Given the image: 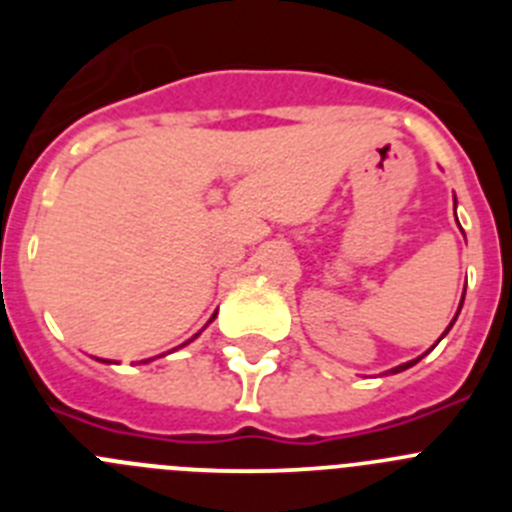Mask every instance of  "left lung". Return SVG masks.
I'll return each mask as SVG.
<instances>
[{"instance_id":"1","label":"left lung","mask_w":512,"mask_h":512,"mask_svg":"<svg viewBox=\"0 0 512 512\" xmlns=\"http://www.w3.org/2000/svg\"><path fill=\"white\" fill-rule=\"evenodd\" d=\"M456 202V200H454ZM461 305H464V295H461ZM461 305H459V310H461ZM459 310H456V315H454V320H451V325H454L456 323V318H459ZM451 325H449V328H446V330H443V336H446V333H449V330H451ZM441 336V338H443ZM441 338H438V341H441ZM436 341V343H438ZM436 343H433V346H436ZM431 346V348H433ZM413 364H418V359H415V361H408V364H400V366H395V369H392V374H397V372H405V369H410V366H413Z\"/></svg>"}]
</instances>
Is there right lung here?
I'll list each match as a JSON object with an SVG mask.
<instances>
[{
    "label": "right lung",
    "mask_w": 512,
    "mask_h": 512,
    "mask_svg": "<svg viewBox=\"0 0 512 512\" xmlns=\"http://www.w3.org/2000/svg\"><path fill=\"white\" fill-rule=\"evenodd\" d=\"M215 315H217V312H215ZM215 315H212V318H210V323H212V320H215ZM197 336H200V333H197ZM197 336H192V338H189V341H194V338H197ZM187 343H182V346H187ZM161 356H164V354H161ZM146 361H151V359H146Z\"/></svg>",
    "instance_id": "obj_1"
}]
</instances>
